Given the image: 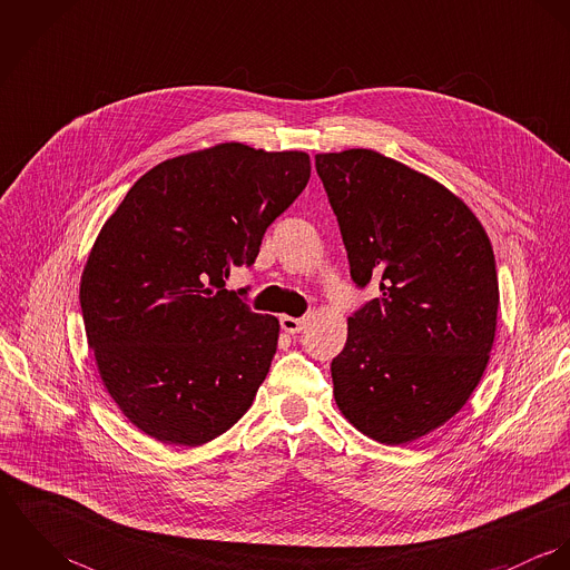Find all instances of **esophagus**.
<instances>
[{"mask_svg":"<svg viewBox=\"0 0 570 570\" xmlns=\"http://www.w3.org/2000/svg\"><path fill=\"white\" fill-rule=\"evenodd\" d=\"M305 318H294V316H281V326H283V331H287V333H301L303 328H305Z\"/></svg>","mask_w":570,"mask_h":570,"instance_id":"esophagus-1","label":"esophagus"}]
</instances>
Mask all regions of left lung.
<instances>
[{
	"label": "left lung",
	"instance_id": "left-lung-1",
	"mask_svg": "<svg viewBox=\"0 0 570 570\" xmlns=\"http://www.w3.org/2000/svg\"><path fill=\"white\" fill-rule=\"evenodd\" d=\"M351 276L380 298L331 362L340 412L366 436L416 441L468 404L489 364L498 274L488 233L436 179L373 149L318 154Z\"/></svg>",
	"mask_w": 570,
	"mask_h": 570
}]
</instances>
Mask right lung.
<instances>
[{"label":"right lung","instance_id":"add662e5","mask_svg":"<svg viewBox=\"0 0 570 570\" xmlns=\"http://www.w3.org/2000/svg\"><path fill=\"white\" fill-rule=\"evenodd\" d=\"M305 151L222 142L145 173L81 274L87 344L109 397L145 434L204 445L252 406L281 325L226 289L303 193Z\"/></svg>","mask_w":570,"mask_h":570}]
</instances>
